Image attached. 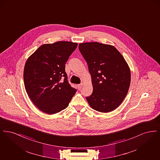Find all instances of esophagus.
Segmentation results:
<instances>
[{"label":"esophagus","mask_w":160,"mask_h":160,"mask_svg":"<svg viewBox=\"0 0 160 160\" xmlns=\"http://www.w3.org/2000/svg\"><path fill=\"white\" fill-rule=\"evenodd\" d=\"M82 84H83L81 83L79 84H78V85H77V88H78V90H80V89H82Z\"/></svg>","instance_id":"1"}]
</instances>
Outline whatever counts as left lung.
I'll return each mask as SVG.
<instances>
[{
    "label": "left lung",
    "instance_id": "obj_1",
    "mask_svg": "<svg viewBox=\"0 0 160 160\" xmlns=\"http://www.w3.org/2000/svg\"><path fill=\"white\" fill-rule=\"evenodd\" d=\"M92 78L93 92L86 99L92 108L107 113L116 109L125 99L131 81L129 67L113 46L99 42L79 44Z\"/></svg>",
    "mask_w": 160,
    "mask_h": 160
}]
</instances>
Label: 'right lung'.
I'll return each mask as SVG.
<instances>
[{
    "label": "right lung",
    "mask_w": 160,
    "mask_h": 160,
    "mask_svg": "<svg viewBox=\"0 0 160 160\" xmlns=\"http://www.w3.org/2000/svg\"><path fill=\"white\" fill-rule=\"evenodd\" d=\"M77 47V43L68 41L44 44L26 62V91L33 103L46 113L55 114L66 108L77 92L69 85L65 72V63Z\"/></svg>",
    "instance_id": "right-lung-1"
}]
</instances>
